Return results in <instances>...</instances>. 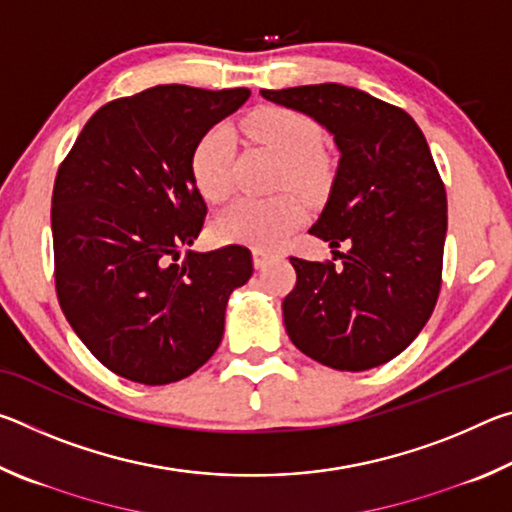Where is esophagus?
<instances>
[{
    "mask_svg": "<svg viewBox=\"0 0 512 512\" xmlns=\"http://www.w3.org/2000/svg\"><path fill=\"white\" fill-rule=\"evenodd\" d=\"M273 259V253L271 250L266 248H253V262H255V268H264L268 262Z\"/></svg>",
    "mask_w": 512,
    "mask_h": 512,
    "instance_id": "1",
    "label": "esophagus"
}]
</instances>
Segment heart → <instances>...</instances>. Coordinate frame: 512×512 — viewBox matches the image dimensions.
<instances>
[{"instance_id": "heart-1", "label": "heart", "mask_w": 512, "mask_h": 512, "mask_svg": "<svg viewBox=\"0 0 512 512\" xmlns=\"http://www.w3.org/2000/svg\"><path fill=\"white\" fill-rule=\"evenodd\" d=\"M246 133L282 160L280 185L318 198L329 185V164L318 153V126L296 110L266 106L244 119ZM192 180L205 201L219 203L232 189V135L212 128L196 142L189 160ZM305 221V205L291 194L237 198L214 216L212 235L223 244L275 248Z\"/></svg>"}]
</instances>
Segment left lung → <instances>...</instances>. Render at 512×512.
I'll use <instances>...</instances> for the list:
<instances>
[{
  "label": "left lung",
  "instance_id": "left-lung-1",
  "mask_svg": "<svg viewBox=\"0 0 512 512\" xmlns=\"http://www.w3.org/2000/svg\"><path fill=\"white\" fill-rule=\"evenodd\" d=\"M262 97L318 121L341 153L309 232L343 266L291 257L296 287L282 302L289 339L334 370L377 368L409 348L440 293L447 194L429 144L402 108L348 85ZM341 243L345 254L335 250Z\"/></svg>",
  "mask_w": 512,
  "mask_h": 512
}]
</instances>
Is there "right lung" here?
<instances>
[{"label": "right lung", "instance_id": "add662e5", "mask_svg": "<svg viewBox=\"0 0 512 512\" xmlns=\"http://www.w3.org/2000/svg\"><path fill=\"white\" fill-rule=\"evenodd\" d=\"M250 90L155 85L99 108L60 164L51 196L60 309L103 366L137 384L192 375L223 339L230 293L253 275L244 246L180 250L207 205L196 142Z\"/></svg>", "mask_w": 512, "mask_h": 512}]
</instances>
